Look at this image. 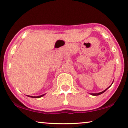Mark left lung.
<instances>
[{
	"instance_id": "obj_1",
	"label": "left lung",
	"mask_w": 128,
	"mask_h": 128,
	"mask_svg": "<svg viewBox=\"0 0 128 128\" xmlns=\"http://www.w3.org/2000/svg\"><path fill=\"white\" fill-rule=\"evenodd\" d=\"M112 84H113V83H112ZM111 85H112V84H111ZM111 85H110V86H111ZM110 86H109V87H108V88H107V89H105V90H104V91H102V92H100V93H98V94H92V95H94V96H98V95H99V94H103V93H104V92H105V91H106V90H107V89L109 88H110Z\"/></svg>"
}]
</instances>
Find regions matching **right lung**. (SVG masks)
I'll use <instances>...</instances> for the list:
<instances>
[{
	"label": "right lung",
	"instance_id": "1",
	"mask_svg": "<svg viewBox=\"0 0 128 128\" xmlns=\"http://www.w3.org/2000/svg\"><path fill=\"white\" fill-rule=\"evenodd\" d=\"M44 94H42V95H40V96H29V95H27V96H29V97L33 98H39L42 97V96H44Z\"/></svg>",
	"mask_w": 128,
	"mask_h": 128
}]
</instances>
